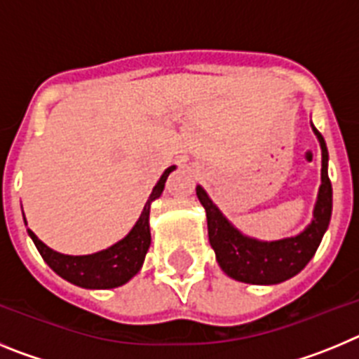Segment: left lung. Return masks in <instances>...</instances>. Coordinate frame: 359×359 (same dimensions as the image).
Wrapping results in <instances>:
<instances>
[{
    "mask_svg": "<svg viewBox=\"0 0 359 359\" xmlns=\"http://www.w3.org/2000/svg\"><path fill=\"white\" fill-rule=\"evenodd\" d=\"M313 131L322 147V185L313 212V221L298 236L269 243L244 236L221 214L207 192L201 187H196L198 199L207 212L208 241L214 248L219 266L228 277L246 284H278L300 273L318 250L331 221L332 187L327 174V145L315 126Z\"/></svg>",
    "mask_w": 359,
    "mask_h": 359,
    "instance_id": "1",
    "label": "left lung"
}]
</instances>
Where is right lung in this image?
Instances as JSON below:
<instances>
[{
	"label": "right lung",
	"mask_w": 359,
	"mask_h": 359,
	"mask_svg": "<svg viewBox=\"0 0 359 359\" xmlns=\"http://www.w3.org/2000/svg\"><path fill=\"white\" fill-rule=\"evenodd\" d=\"M174 169L176 167L172 165L161 174L160 182L152 189L133 230L122 241L109 246L107 250L91 253V255H65V253L53 252L52 248H48L43 241L37 239V236L30 228H28V236L32 237L36 248L39 250L44 262L65 280L72 282L75 286L86 287V290H111V287L122 286L131 280L144 264L145 253L151 246V230H149L151 203L160 198L165 182ZM25 224H27V219H25Z\"/></svg>",
	"instance_id": "add662e5"
}]
</instances>
